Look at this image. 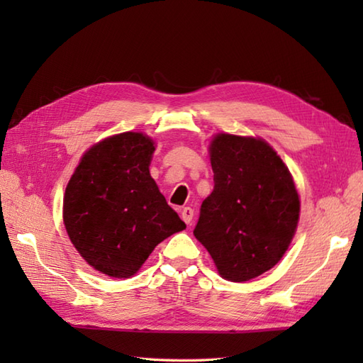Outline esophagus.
Here are the masks:
<instances>
[{
  "mask_svg": "<svg viewBox=\"0 0 363 363\" xmlns=\"http://www.w3.org/2000/svg\"><path fill=\"white\" fill-rule=\"evenodd\" d=\"M181 218L187 223V225H191V220H194V209L191 207H184L181 211Z\"/></svg>",
  "mask_w": 363,
  "mask_h": 363,
  "instance_id": "1",
  "label": "esophagus"
}]
</instances>
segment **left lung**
Segmentation results:
<instances>
[{"instance_id":"1","label":"left lung","mask_w":363,"mask_h":363,"mask_svg":"<svg viewBox=\"0 0 363 363\" xmlns=\"http://www.w3.org/2000/svg\"><path fill=\"white\" fill-rule=\"evenodd\" d=\"M209 152L215 186L201 204L194 234L221 277L250 281L289 250L299 220L295 182L262 138L221 133Z\"/></svg>"}]
</instances>
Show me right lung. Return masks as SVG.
I'll list each match as a JSON object with an SVG mask.
<instances>
[{"instance_id":"obj_1","label":"right lung","mask_w":363,"mask_h":363,"mask_svg":"<svg viewBox=\"0 0 363 363\" xmlns=\"http://www.w3.org/2000/svg\"><path fill=\"white\" fill-rule=\"evenodd\" d=\"M152 138L121 133L91 146L68 181L64 225L96 272L134 276L156 246L186 229L150 174Z\"/></svg>"}]
</instances>
